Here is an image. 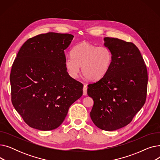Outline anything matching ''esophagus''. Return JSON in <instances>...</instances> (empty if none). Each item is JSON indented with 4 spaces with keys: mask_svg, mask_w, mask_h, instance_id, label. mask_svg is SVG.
<instances>
[{
    "mask_svg": "<svg viewBox=\"0 0 160 160\" xmlns=\"http://www.w3.org/2000/svg\"><path fill=\"white\" fill-rule=\"evenodd\" d=\"M87 85L84 84L83 88V95H87Z\"/></svg>",
    "mask_w": 160,
    "mask_h": 160,
    "instance_id": "1",
    "label": "esophagus"
}]
</instances>
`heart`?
I'll return each instance as SVG.
<instances>
[{
	"instance_id": "b5f03b06",
	"label": "heart",
	"mask_w": 160,
	"mask_h": 160,
	"mask_svg": "<svg viewBox=\"0 0 160 160\" xmlns=\"http://www.w3.org/2000/svg\"><path fill=\"white\" fill-rule=\"evenodd\" d=\"M113 60V54L107 47H97L83 41L74 47L71 56L65 58V66L72 78L78 77L81 66L82 73L86 78L97 81L110 71Z\"/></svg>"
}]
</instances>
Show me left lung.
Masks as SVG:
<instances>
[{
  "label": "left lung",
  "instance_id": "1",
  "mask_svg": "<svg viewBox=\"0 0 160 160\" xmlns=\"http://www.w3.org/2000/svg\"><path fill=\"white\" fill-rule=\"evenodd\" d=\"M111 50V69L100 80L88 86L94 104L92 121L100 129L113 131L128 124L146 101L148 74L138 48L131 42L104 38Z\"/></svg>",
  "mask_w": 160,
  "mask_h": 160
}]
</instances>
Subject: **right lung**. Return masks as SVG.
Instances as JSON below:
<instances>
[{
    "mask_svg": "<svg viewBox=\"0 0 160 160\" xmlns=\"http://www.w3.org/2000/svg\"><path fill=\"white\" fill-rule=\"evenodd\" d=\"M73 36L48 32L28 39L10 73L12 102L29 127L52 130L63 122L71 105L81 97L83 84L69 75L64 50Z\"/></svg>",
    "mask_w": 160,
    "mask_h": 160,
    "instance_id": "1",
    "label": "right lung"
}]
</instances>
